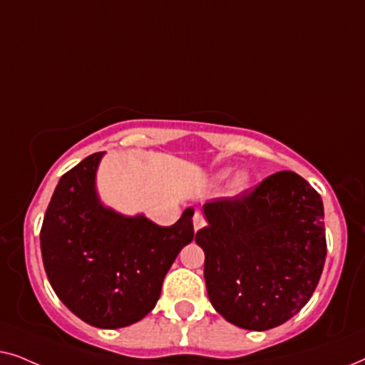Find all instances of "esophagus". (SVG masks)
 Returning <instances> with one entry per match:
<instances>
[{"label": "esophagus", "instance_id": "esophagus-1", "mask_svg": "<svg viewBox=\"0 0 365 365\" xmlns=\"http://www.w3.org/2000/svg\"><path fill=\"white\" fill-rule=\"evenodd\" d=\"M192 224H194V231H199V229H202L204 226H206V219H204L201 214H194Z\"/></svg>", "mask_w": 365, "mask_h": 365}]
</instances>
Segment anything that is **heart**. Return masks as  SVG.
<instances>
[{
	"mask_svg": "<svg viewBox=\"0 0 365 365\" xmlns=\"http://www.w3.org/2000/svg\"><path fill=\"white\" fill-rule=\"evenodd\" d=\"M247 182H249V178L246 173H237L236 176L232 178L231 184H229V191H231L232 194H241L244 189L247 187Z\"/></svg>",
	"mask_w": 365,
	"mask_h": 365,
	"instance_id": "b5f03b06",
	"label": "heart"
}]
</instances>
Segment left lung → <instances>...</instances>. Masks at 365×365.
<instances>
[{"label":"left lung","instance_id":"1","mask_svg":"<svg viewBox=\"0 0 365 365\" xmlns=\"http://www.w3.org/2000/svg\"><path fill=\"white\" fill-rule=\"evenodd\" d=\"M196 234L212 307L234 326L267 331L289 321L316 291L326 262L324 206L292 171L236 197L204 204Z\"/></svg>","mask_w":365,"mask_h":365}]
</instances>
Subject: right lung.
Returning <instances> with one entry per match:
<instances>
[{
	"instance_id": "add662e5",
	"label": "right lung",
	"mask_w": 365,
	"mask_h": 365,
	"mask_svg": "<svg viewBox=\"0 0 365 365\" xmlns=\"http://www.w3.org/2000/svg\"><path fill=\"white\" fill-rule=\"evenodd\" d=\"M101 158L94 153L63 174L39 241L59 301L89 326L119 329L156 306L164 276L194 237V209L163 227L143 214L129 217L103 206L94 182Z\"/></svg>"
}]
</instances>
